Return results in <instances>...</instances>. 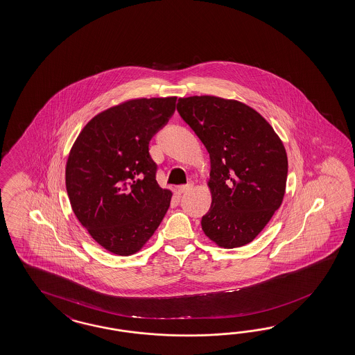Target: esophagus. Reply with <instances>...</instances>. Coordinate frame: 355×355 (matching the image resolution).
I'll return each mask as SVG.
<instances>
[{"mask_svg": "<svg viewBox=\"0 0 355 355\" xmlns=\"http://www.w3.org/2000/svg\"><path fill=\"white\" fill-rule=\"evenodd\" d=\"M192 183H187V184H182V186H178V192L180 193H184V192H187V191H190L192 189Z\"/></svg>", "mask_w": 355, "mask_h": 355, "instance_id": "esophagus-1", "label": "esophagus"}]
</instances>
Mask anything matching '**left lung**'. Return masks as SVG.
<instances>
[{
    "instance_id": "1",
    "label": "left lung",
    "mask_w": 355,
    "mask_h": 355,
    "mask_svg": "<svg viewBox=\"0 0 355 355\" xmlns=\"http://www.w3.org/2000/svg\"><path fill=\"white\" fill-rule=\"evenodd\" d=\"M177 110L210 156L211 205L201 228L218 246L252 241L281 207L287 180L282 141L258 112L216 96L178 98Z\"/></svg>"
}]
</instances>
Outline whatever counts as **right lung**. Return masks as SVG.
I'll return each instance as SVG.
<instances>
[{"label": "right lung", "mask_w": 355, "mask_h": 355, "mask_svg": "<svg viewBox=\"0 0 355 355\" xmlns=\"http://www.w3.org/2000/svg\"><path fill=\"white\" fill-rule=\"evenodd\" d=\"M177 97L135 98L97 114L70 150L65 183L80 225L98 245L128 257L162 223L172 192L156 182L148 144L173 115Z\"/></svg>", "instance_id": "obj_1"}]
</instances>
